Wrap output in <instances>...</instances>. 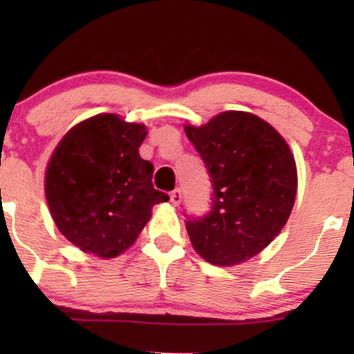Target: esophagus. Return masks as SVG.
<instances>
[{"label": "esophagus", "mask_w": 354, "mask_h": 354, "mask_svg": "<svg viewBox=\"0 0 354 354\" xmlns=\"http://www.w3.org/2000/svg\"><path fill=\"white\" fill-rule=\"evenodd\" d=\"M169 196H171V203L174 206H178L182 203V190H180V188H176V190L171 192V195H169Z\"/></svg>", "instance_id": "1"}]
</instances>
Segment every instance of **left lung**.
Here are the masks:
<instances>
[{"label":"left lung","instance_id":"obj_1","mask_svg":"<svg viewBox=\"0 0 354 354\" xmlns=\"http://www.w3.org/2000/svg\"><path fill=\"white\" fill-rule=\"evenodd\" d=\"M212 183L211 211L185 221L196 253L216 266L253 258L287 224L297 196V164L272 125L225 111L201 127L185 125Z\"/></svg>","mask_w":354,"mask_h":354}]
</instances>
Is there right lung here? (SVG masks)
Segmentation results:
<instances>
[{"label": "right lung", "mask_w": 354, "mask_h": 354, "mask_svg": "<svg viewBox=\"0 0 354 354\" xmlns=\"http://www.w3.org/2000/svg\"><path fill=\"white\" fill-rule=\"evenodd\" d=\"M143 124L98 114L77 124L51 154L45 195L71 243L100 258L132 246L166 193L153 187V164L140 158Z\"/></svg>", "instance_id": "1"}]
</instances>
